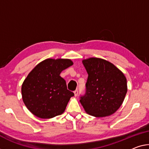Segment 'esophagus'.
I'll use <instances>...</instances> for the list:
<instances>
[{"label":"esophagus","instance_id":"34e87169","mask_svg":"<svg viewBox=\"0 0 149 149\" xmlns=\"http://www.w3.org/2000/svg\"><path fill=\"white\" fill-rule=\"evenodd\" d=\"M74 94L75 97H77V96L78 95V91H77V90L74 91Z\"/></svg>","mask_w":149,"mask_h":149}]
</instances>
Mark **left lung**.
I'll return each mask as SVG.
<instances>
[{"instance_id": "left-lung-1", "label": "left lung", "mask_w": 149, "mask_h": 149, "mask_svg": "<svg viewBox=\"0 0 149 149\" xmlns=\"http://www.w3.org/2000/svg\"><path fill=\"white\" fill-rule=\"evenodd\" d=\"M88 73L86 92L80 102L84 111L96 117L115 113L123 104L127 92L124 74L113 64L99 58L82 61Z\"/></svg>"}]
</instances>
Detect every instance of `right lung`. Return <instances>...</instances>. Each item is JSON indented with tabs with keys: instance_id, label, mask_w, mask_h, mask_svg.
Instances as JSON below:
<instances>
[{
	"instance_id": "right-lung-1",
	"label": "right lung",
	"mask_w": 149,
	"mask_h": 149,
	"mask_svg": "<svg viewBox=\"0 0 149 149\" xmlns=\"http://www.w3.org/2000/svg\"><path fill=\"white\" fill-rule=\"evenodd\" d=\"M73 65L70 59L48 58L31 70L22 84V100L26 108L40 118H51L64 113L74 93L68 91L60 76Z\"/></svg>"
}]
</instances>
